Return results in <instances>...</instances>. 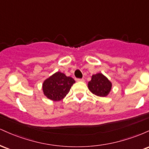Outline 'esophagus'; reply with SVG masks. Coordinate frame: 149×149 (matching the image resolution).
I'll return each instance as SVG.
<instances>
[{
	"label": "esophagus",
	"mask_w": 149,
	"mask_h": 149,
	"mask_svg": "<svg viewBox=\"0 0 149 149\" xmlns=\"http://www.w3.org/2000/svg\"><path fill=\"white\" fill-rule=\"evenodd\" d=\"M76 80L78 82H84L85 81L84 78H77Z\"/></svg>",
	"instance_id": "34e87169"
}]
</instances>
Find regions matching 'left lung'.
Segmentation results:
<instances>
[{"label":"left lung","mask_w":149,"mask_h":149,"mask_svg":"<svg viewBox=\"0 0 149 149\" xmlns=\"http://www.w3.org/2000/svg\"><path fill=\"white\" fill-rule=\"evenodd\" d=\"M88 85L89 90L94 95L106 97L111 91L112 84L102 73H97L92 76V80L89 82Z\"/></svg>","instance_id":"left-lung-1"}]
</instances>
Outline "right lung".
<instances>
[{
    "label": "right lung",
    "mask_w": 149,
    "mask_h": 149,
    "mask_svg": "<svg viewBox=\"0 0 149 149\" xmlns=\"http://www.w3.org/2000/svg\"><path fill=\"white\" fill-rule=\"evenodd\" d=\"M75 80L61 72H57L44 81V95L53 101H59L69 93Z\"/></svg>",
    "instance_id": "right-lung-1"
}]
</instances>
